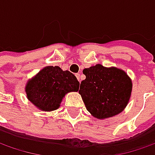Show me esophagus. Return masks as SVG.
<instances>
[{
    "label": "esophagus",
    "instance_id": "obj_1",
    "mask_svg": "<svg viewBox=\"0 0 155 155\" xmlns=\"http://www.w3.org/2000/svg\"><path fill=\"white\" fill-rule=\"evenodd\" d=\"M75 76H76V78H77V80L80 81H81V79H80V76H81V74H75Z\"/></svg>",
    "mask_w": 155,
    "mask_h": 155
}]
</instances>
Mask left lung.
Listing matches in <instances>:
<instances>
[{
    "mask_svg": "<svg viewBox=\"0 0 155 155\" xmlns=\"http://www.w3.org/2000/svg\"><path fill=\"white\" fill-rule=\"evenodd\" d=\"M83 74L86 79L79 93L93 116L106 119L122 112L132 91L131 80L124 71L97 64L85 68Z\"/></svg>",
    "mask_w": 155,
    "mask_h": 155,
    "instance_id": "left-lung-1",
    "label": "left lung"
}]
</instances>
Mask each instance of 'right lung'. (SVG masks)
Wrapping results in <instances>:
<instances>
[{
	"instance_id": "right-lung-1",
	"label": "right lung",
	"mask_w": 155,
	"mask_h": 155,
	"mask_svg": "<svg viewBox=\"0 0 155 155\" xmlns=\"http://www.w3.org/2000/svg\"><path fill=\"white\" fill-rule=\"evenodd\" d=\"M80 83L69 71L60 67L48 66L41 70L35 77L28 82L26 92L28 99L43 111H53L68 92L79 90Z\"/></svg>"
}]
</instances>
